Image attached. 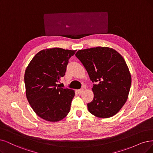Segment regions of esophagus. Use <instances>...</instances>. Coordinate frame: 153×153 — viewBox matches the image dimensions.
I'll use <instances>...</instances> for the list:
<instances>
[{
	"instance_id": "obj_1",
	"label": "esophagus",
	"mask_w": 153,
	"mask_h": 153,
	"mask_svg": "<svg viewBox=\"0 0 153 153\" xmlns=\"http://www.w3.org/2000/svg\"><path fill=\"white\" fill-rule=\"evenodd\" d=\"M76 91H77V93L78 94H81V93H82L84 91V89H77Z\"/></svg>"
}]
</instances>
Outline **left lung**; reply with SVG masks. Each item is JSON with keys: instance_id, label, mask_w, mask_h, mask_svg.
<instances>
[{"instance_id": "left-lung-1", "label": "left lung", "mask_w": 153, "mask_h": 153, "mask_svg": "<svg viewBox=\"0 0 153 153\" xmlns=\"http://www.w3.org/2000/svg\"><path fill=\"white\" fill-rule=\"evenodd\" d=\"M76 56L94 82L89 111L103 118L117 114L126 103L131 86V74L122 56L113 48L101 47L80 50Z\"/></svg>"}]
</instances>
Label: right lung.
<instances>
[{
	"label": "right lung",
	"instance_id": "add662e5",
	"mask_svg": "<svg viewBox=\"0 0 153 153\" xmlns=\"http://www.w3.org/2000/svg\"><path fill=\"white\" fill-rule=\"evenodd\" d=\"M76 50L53 48L35 55L25 74L26 94L36 114L49 122H58L71 110L74 90L62 88L58 82L66 72L69 59Z\"/></svg>",
	"mask_w": 153,
	"mask_h": 153
}]
</instances>
